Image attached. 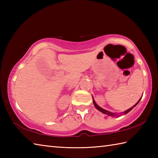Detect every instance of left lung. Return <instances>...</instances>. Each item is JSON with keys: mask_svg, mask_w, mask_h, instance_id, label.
Returning a JSON list of instances; mask_svg holds the SVG:
<instances>
[{"mask_svg": "<svg viewBox=\"0 0 158 158\" xmlns=\"http://www.w3.org/2000/svg\"><path fill=\"white\" fill-rule=\"evenodd\" d=\"M92 98H93V103H94V106L96 107V109H98V110H100V112H102V113H104V114H106V115H109V116H113V117H115V116H119V114H117V113H111V112L108 111V110H105V109H104L101 108V107L99 106H98V105H97V104L96 103V102H95L94 99V98H93V96H92ZM140 99H141V98H140L139 99V101L137 102L135 104V105H134L133 106L131 107V108H130L129 109L126 110V111H124L123 113H121V115H125V114H126V113H128V112H130V110H132V109L134 108V107L136 106L137 105V104H138V103L140 102Z\"/></svg>", "mask_w": 158, "mask_h": 158, "instance_id": "left-lung-1", "label": "left lung"}]
</instances>
